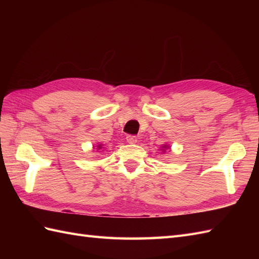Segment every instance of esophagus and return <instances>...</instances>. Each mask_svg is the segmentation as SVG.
Listing matches in <instances>:
<instances>
[{"label":"esophagus","mask_w":259,"mask_h":259,"mask_svg":"<svg viewBox=\"0 0 259 259\" xmlns=\"http://www.w3.org/2000/svg\"><path fill=\"white\" fill-rule=\"evenodd\" d=\"M125 139L129 142V144H136L137 142V137L133 136V135H128L125 137Z\"/></svg>","instance_id":"34e87169"}]
</instances>
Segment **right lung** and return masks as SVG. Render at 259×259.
Segmentation results:
<instances>
[{"label":"right lung","instance_id":"1","mask_svg":"<svg viewBox=\"0 0 259 259\" xmlns=\"http://www.w3.org/2000/svg\"><path fill=\"white\" fill-rule=\"evenodd\" d=\"M99 148H100V146H99Z\"/></svg>","mask_w":259,"mask_h":259}]
</instances>
